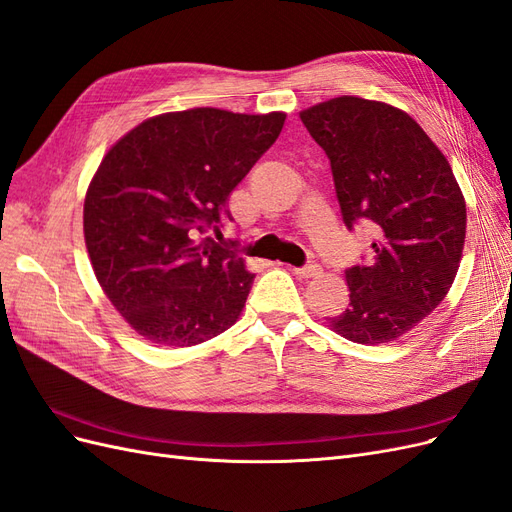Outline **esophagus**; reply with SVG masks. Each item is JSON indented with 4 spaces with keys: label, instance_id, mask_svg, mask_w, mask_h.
I'll list each match as a JSON object with an SVG mask.
<instances>
[{
    "label": "esophagus",
    "instance_id": "1",
    "mask_svg": "<svg viewBox=\"0 0 512 512\" xmlns=\"http://www.w3.org/2000/svg\"><path fill=\"white\" fill-rule=\"evenodd\" d=\"M292 271H294V275H299V277H318V275H320V267H318V265L294 267Z\"/></svg>",
    "mask_w": 512,
    "mask_h": 512
}]
</instances>
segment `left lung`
<instances>
[{
    "mask_svg": "<svg viewBox=\"0 0 512 512\" xmlns=\"http://www.w3.org/2000/svg\"><path fill=\"white\" fill-rule=\"evenodd\" d=\"M327 151L348 228L376 232L371 262L346 271L350 305L327 324L378 346L412 331L451 290L466 241V198L425 130L397 106L339 96L299 113Z\"/></svg>",
    "mask_w": 512,
    "mask_h": 512,
    "instance_id": "left-lung-1",
    "label": "left lung"
}]
</instances>
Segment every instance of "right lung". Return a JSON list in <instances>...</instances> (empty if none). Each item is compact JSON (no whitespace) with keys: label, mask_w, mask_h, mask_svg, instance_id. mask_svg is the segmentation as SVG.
Masks as SVG:
<instances>
[{"label":"right lung","mask_w":512,"mask_h":512,"mask_svg":"<svg viewBox=\"0 0 512 512\" xmlns=\"http://www.w3.org/2000/svg\"><path fill=\"white\" fill-rule=\"evenodd\" d=\"M286 113L198 106L138 123L91 177L83 232L108 301L151 344L188 348L235 324L254 273L207 228L284 128Z\"/></svg>","instance_id":"add662e5"}]
</instances>
